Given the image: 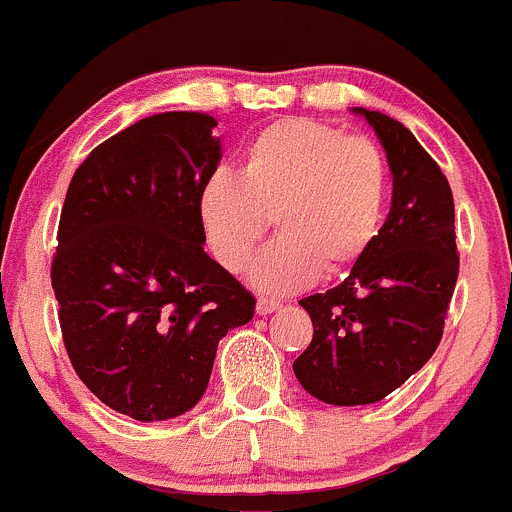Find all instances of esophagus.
<instances>
[{"label":"esophagus","instance_id":"esophagus-1","mask_svg":"<svg viewBox=\"0 0 512 512\" xmlns=\"http://www.w3.org/2000/svg\"><path fill=\"white\" fill-rule=\"evenodd\" d=\"M283 303L281 300H273V298H258L256 300V313L258 315H271L276 310H281Z\"/></svg>","mask_w":512,"mask_h":512}]
</instances>
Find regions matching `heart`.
Returning a JSON list of instances; mask_svg holds the SVG:
<instances>
[{
	"label": "heart",
	"mask_w": 512,
	"mask_h": 512,
	"mask_svg": "<svg viewBox=\"0 0 512 512\" xmlns=\"http://www.w3.org/2000/svg\"><path fill=\"white\" fill-rule=\"evenodd\" d=\"M384 207L387 165L377 145L310 118L263 128L246 145L239 177L214 172L197 199L209 251L229 273L249 266L273 219L281 234L251 271L266 293L298 291L323 266H355L377 241Z\"/></svg>",
	"instance_id": "b5f03b06"
}]
</instances>
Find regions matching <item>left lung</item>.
I'll list each match as a JSON object with an SVG mask.
<instances>
[{
    "label": "left lung",
    "instance_id": "left-lung-1",
    "mask_svg": "<svg viewBox=\"0 0 512 512\" xmlns=\"http://www.w3.org/2000/svg\"><path fill=\"white\" fill-rule=\"evenodd\" d=\"M392 170V209L340 286L298 300L313 342L293 362L308 394L335 407L374 404L429 362L458 278L449 179L399 120L367 108Z\"/></svg>",
    "mask_w": 512,
    "mask_h": 512
}]
</instances>
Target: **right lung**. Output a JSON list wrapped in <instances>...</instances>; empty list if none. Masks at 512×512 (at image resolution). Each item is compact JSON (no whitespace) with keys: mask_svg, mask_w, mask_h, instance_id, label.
<instances>
[{"mask_svg":"<svg viewBox=\"0 0 512 512\" xmlns=\"http://www.w3.org/2000/svg\"><path fill=\"white\" fill-rule=\"evenodd\" d=\"M217 120L160 113L98 145L68 184L51 286L73 370L115 412L165 421L207 392L217 345L256 300L204 251L199 189Z\"/></svg>","mask_w":512,"mask_h":512,"instance_id":"add662e5","label":"right lung"}]
</instances>
